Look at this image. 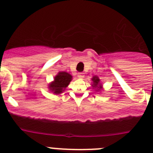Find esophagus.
I'll list each match as a JSON object with an SVG mask.
<instances>
[{"mask_svg":"<svg viewBox=\"0 0 153 153\" xmlns=\"http://www.w3.org/2000/svg\"><path fill=\"white\" fill-rule=\"evenodd\" d=\"M77 76L79 79H83V78H84V74H83V73H79L77 75Z\"/></svg>","mask_w":153,"mask_h":153,"instance_id":"obj_1","label":"esophagus"}]
</instances>
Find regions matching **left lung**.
<instances>
[{
    "mask_svg": "<svg viewBox=\"0 0 153 153\" xmlns=\"http://www.w3.org/2000/svg\"><path fill=\"white\" fill-rule=\"evenodd\" d=\"M92 87L95 90L96 92H100L102 90V84L100 82V79L97 76H93L92 77Z\"/></svg>",
    "mask_w": 153,
    "mask_h": 153,
    "instance_id": "obj_1",
    "label": "left lung"
}]
</instances>
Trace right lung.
I'll use <instances>...</instances> for the list:
<instances>
[{
	"label": "right lung",
	"mask_w": 153,
	"mask_h": 153,
	"mask_svg": "<svg viewBox=\"0 0 153 153\" xmlns=\"http://www.w3.org/2000/svg\"><path fill=\"white\" fill-rule=\"evenodd\" d=\"M72 79V75L69 73L60 71L55 76L53 81L48 84V89L55 95H59L65 91Z\"/></svg>",
	"instance_id": "add662e5"
}]
</instances>
